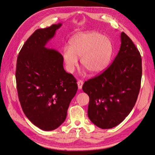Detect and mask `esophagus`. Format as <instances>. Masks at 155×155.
Instances as JSON below:
<instances>
[{
    "label": "esophagus",
    "instance_id": "34e87169",
    "mask_svg": "<svg viewBox=\"0 0 155 155\" xmlns=\"http://www.w3.org/2000/svg\"><path fill=\"white\" fill-rule=\"evenodd\" d=\"M77 84H78V88L79 89V90H80V89L82 88V86L83 85V81H81V80H79V81H78Z\"/></svg>",
    "mask_w": 155,
    "mask_h": 155
}]
</instances>
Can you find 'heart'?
<instances>
[{"mask_svg": "<svg viewBox=\"0 0 155 155\" xmlns=\"http://www.w3.org/2000/svg\"><path fill=\"white\" fill-rule=\"evenodd\" d=\"M113 54V46L109 38L100 33L91 31L76 34L65 48L63 58L67 71L72 73L81 59L82 66L92 74H100L109 66Z\"/></svg>", "mask_w": 155, "mask_h": 155, "instance_id": "obj_1", "label": "heart"}]
</instances>
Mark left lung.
<instances>
[{"instance_id":"obj_1","label":"left lung","mask_w":155,"mask_h":155,"mask_svg":"<svg viewBox=\"0 0 155 155\" xmlns=\"http://www.w3.org/2000/svg\"><path fill=\"white\" fill-rule=\"evenodd\" d=\"M114 61L105 71L84 83L89 96L88 116L101 129L119 125L133 110L138 98L142 74L139 51L124 32Z\"/></svg>"}]
</instances>
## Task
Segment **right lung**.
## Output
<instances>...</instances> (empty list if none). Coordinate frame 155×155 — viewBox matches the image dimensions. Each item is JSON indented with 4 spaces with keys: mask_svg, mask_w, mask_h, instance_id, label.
<instances>
[{
    "mask_svg": "<svg viewBox=\"0 0 155 155\" xmlns=\"http://www.w3.org/2000/svg\"><path fill=\"white\" fill-rule=\"evenodd\" d=\"M61 23L37 30L22 47L15 78L18 99L26 116L44 130H53L66 119L78 91L76 79L63 68L59 51L46 48Z\"/></svg>",
    "mask_w": 155,
    "mask_h": 155,
    "instance_id": "obj_1",
    "label": "right lung"
}]
</instances>
